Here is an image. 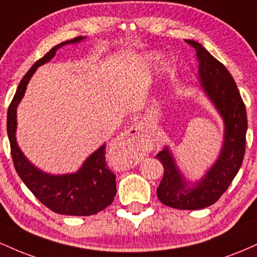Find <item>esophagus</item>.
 <instances>
[{"mask_svg":"<svg viewBox=\"0 0 257 257\" xmlns=\"http://www.w3.org/2000/svg\"><path fill=\"white\" fill-rule=\"evenodd\" d=\"M144 128L143 122H134L126 128L124 133L119 135V138L114 141L117 150L122 153H131L137 149L141 143V131Z\"/></svg>","mask_w":257,"mask_h":257,"instance_id":"esophagus-1","label":"esophagus"}]
</instances>
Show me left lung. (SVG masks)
Segmentation results:
<instances>
[{"label": "left lung", "instance_id": "1", "mask_svg": "<svg viewBox=\"0 0 257 257\" xmlns=\"http://www.w3.org/2000/svg\"><path fill=\"white\" fill-rule=\"evenodd\" d=\"M185 41L196 49L198 88L223 122L222 145L214 163L198 180L187 178L170 146H164L156 156L164 167L157 196L163 204L172 208L197 210L214 204L239 172L245 152L247 119L245 106L231 73L202 44L193 40Z\"/></svg>", "mask_w": 257, "mask_h": 257}]
</instances>
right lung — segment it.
<instances>
[{"label":"right lung","instance_id":"1","mask_svg":"<svg viewBox=\"0 0 257 257\" xmlns=\"http://www.w3.org/2000/svg\"><path fill=\"white\" fill-rule=\"evenodd\" d=\"M79 36L53 47V48L32 65L20 81L7 113V133L11 144L12 158L18 175L34 196L51 209L61 215L89 216L104 210L113 202L116 196V175L111 173L105 161V144L90 153L76 172L67 174H51L43 172L29 161L20 150L17 141V110L25 95L29 82L37 69L51 61L58 49L84 41Z\"/></svg>","mask_w":257,"mask_h":257}]
</instances>
